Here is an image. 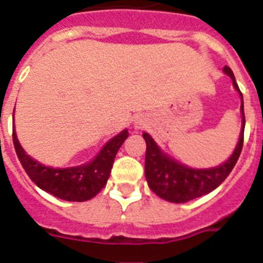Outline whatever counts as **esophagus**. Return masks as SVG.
<instances>
[{
    "instance_id": "34e87169",
    "label": "esophagus",
    "mask_w": 263,
    "mask_h": 263,
    "mask_svg": "<svg viewBox=\"0 0 263 263\" xmlns=\"http://www.w3.org/2000/svg\"><path fill=\"white\" fill-rule=\"evenodd\" d=\"M148 124V118L145 115H137L134 120V128L135 129H143Z\"/></svg>"
}]
</instances>
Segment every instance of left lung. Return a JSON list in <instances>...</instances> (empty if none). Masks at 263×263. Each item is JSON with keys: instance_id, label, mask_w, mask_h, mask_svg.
Segmentation results:
<instances>
[{"instance_id": "1", "label": "left lung", "mask_w": 263, "mask_h": 263, "mask_svg": "<svg viewBox=\"0 0 263 263\" xmlns=\"http://www.w3.org/2000/svg\"><path fill=\"white\" fill-rule=\"evenodd\" d=\"M223 72L232 80V85L239 93L241 105V129L234 152L223 163L208 168H195L176 161L170 154L162 151L153 137L144 132L143 137L146 143L145 154V178L148 185L157 196L168 202L184 203L191 200L208 195L223 183L236 165L242 149L245 118L244 101L232 70L228 66L223 67Z\"/></svg>"}]
</instances>
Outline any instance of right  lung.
<instances>
[{
    "label": "right lung",
    "instance_id": "right-lung-1",
    "mask_svg": "<svg viewBox=\"0 0 263 263\" xmlns=\"http://www.w3.org/2000/svg\"><path fill=\"white\" fill-rule=\"evenodd\" d=\"M14 119V112H13ZM128 137V129H123L110 139L93 159L72 167H50L26 153L16 136L13 124V141L16 156L27 175L40 190L65 201H83L95 197L106 185L118 151Z\"/></svg>",
    "mask_w": 263,
    "mask_h": 263
}]
</instances>
